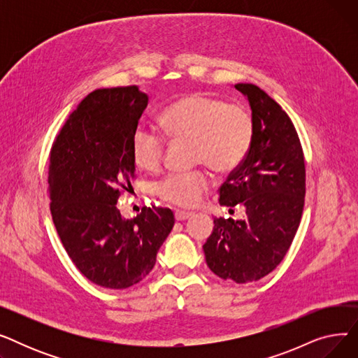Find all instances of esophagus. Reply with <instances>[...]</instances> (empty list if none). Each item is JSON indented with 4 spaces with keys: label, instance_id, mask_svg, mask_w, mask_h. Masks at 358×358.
Returning a JSON list of instances; mask_svg holds the SVG:
<instances>
[{
    "label": "esophagus",
    "instance_id": "34e87169",
    "mask_svg": "<svg viewBox=\"0 0 358 358\" xmlns=\"http://www.w3.org/2000/svg\"><path fill=\"white\" fill-rule=\"evenodd\" d=\"M192 216H193L192 212H182V210H177V212H176V220H178V222H182V220L189 219V217H192Z\"/></svg>",
    "mask_w": 358,
    "mask_h": 358
}]
</instances>
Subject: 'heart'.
<instances>
[{
    "label": "heart",
    "instance_id": "obj_1",
    "mask_svg": "<svg viewBox=\"0 0 358 358\" xmlns=\"http://www.w3.org/2000/svg\"><path fill=\"white\" fill-rule=\"evenodd\" d=\"M159 123L173 139H193V157L217 173H229L247 157L254 136L251 113L222 99L189 94L164 108ZM134 162L157 171L165 154V139L157 130L138 126L130 139ZM212 187L208 171L169 174L155 184L157 196L177 208H194Z\"/></svg>",
    "mask_w": 358,
    "mask_h": 358
}]
</instances>
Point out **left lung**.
Here are the masks:
<instances>
[{
    "label": "left lung",
    "instance_id": "1",
    "mask_svg": "<svg viewBox=\"0 0 358 358\" xmlns=\"http://www.w3.org/2000/svg\"><path fill=\"white\" fill-rule=\"evenodd\" d=\"M250 103L254 136L243 161L219 189V203L242 220L215 219L203 251L209 268L223 280L251 283L270 274L287 254L305 204V159L296 129L267 92L235 84Z\"/></svg>",
    "mask_w": 358,
    "mask_h": 358
}]
</instances>
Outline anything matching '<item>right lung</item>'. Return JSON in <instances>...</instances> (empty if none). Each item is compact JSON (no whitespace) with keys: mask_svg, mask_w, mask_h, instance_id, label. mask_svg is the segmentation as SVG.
Masks as SVG:
<instances>
[{"mask_svg":"<svg viewBox=\"0 0 358 358\" xmlns=\"http://www.w3.org/2000/svg\"><path fill=\"white\" fill-rule=\"evenodd\" d=\"M148 106L139 87L90 92L56 136L49 161L50 213L69 258L94 285L127 289L154 268L174 227L169 209L143 208L124 219L116 208L130 189V139Z\"/></svg>","mask_w":358,"mask_h":358,"instance_id":"1","label":"right lung"}]
</instances>
